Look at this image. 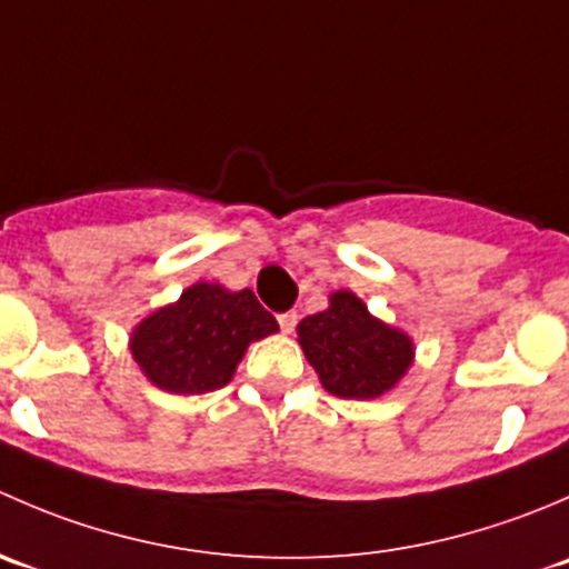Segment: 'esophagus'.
<instances>
[{"mask_svg":"<svg viewBox=\"0 0 569 569\" xmlns=\"http://www.w3.org/2000/svg\"><path fill=\"white\" fill-rule=\"evenodd\" d=\"M278 321H280V330H283V332H295V327H297V313H295V311L280 313Z\"/></svg>","mask_w":569,"mask_h":569,"instance_id":"obj_1","label":"esophagus"}]
</instances>
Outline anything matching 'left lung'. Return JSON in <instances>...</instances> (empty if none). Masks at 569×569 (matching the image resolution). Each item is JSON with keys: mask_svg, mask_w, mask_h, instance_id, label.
Returning a JSON list of instances; mask_svg holds the SVG:
<instances>
[{"mask_svg": "<svg viewBox=\"0 0 569 569\" xmlns=\"http://www.w3.org/2000/svg\"><path fill=\"white\" fill-rule=\"evenodd\" d=\"M297 341L321 386L341 399H377L412 366V338L371 317L352 291H332L327 311L297 325Z\"/></svg>", "mask_w": 569, "mask_h": 569, "instance_id": "1", "label": "left lung"}]
</instances>
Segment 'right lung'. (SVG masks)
<instances>
[{"label":"right lung","mask_w":569,"mask_h":569,"mask_svg":"<svg viewBox=\"0 0 569 569\" xmlns=\"http://www.w3.org/2000/svg\"><path fill=\"white\" fill-rule=\"evenodd\" d=\"M272 332H278V321L250 289L228 291L200 280L173 306L142 319L129 349L153 386L194 396L228 386L250 343Z\"/></svg>","instance_id":"obj_1"}]
</instances>
